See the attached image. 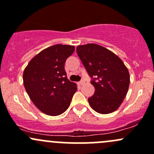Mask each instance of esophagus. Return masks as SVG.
<instances>
[{
    "label": "esophagus",
    "mask_w": 154,
    "mask_h": 154,
    "mask_svg": "<svg viewBox=\"0 0 154 154\" xmlns=\"http://www.w3.org/2000/svg\"><path fill=\"white\" fill-rule=\"evenodd\" d=\"M84 84V81H83V80L81 81V82H79V85H83Z\"/></svg>",
    "instance_id": "34e87169"
}]
</instances>
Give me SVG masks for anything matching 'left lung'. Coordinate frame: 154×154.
Segmentation results:
<instances>
[{
  "label": "left lung",
  "instance_id": "obj_1",
  "mask_svg": "<svg viewBox=\"0 0 154 154\" xmlns=\"http://www.w3.org/2000/svg\"><path fill=\"white\" fill-rule=\"evenodd\" d=\"M76 51L95 90L88 98L90 106L103 115L115 112L123 101L129 87L127 67L116 54L99 45H79Z\"/></svg>",
  "mask_w": 154,
  "mask_h": 154
}]
</instances>
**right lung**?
<instances>
[{
	"instance_id": "1",
	"label": "right lung",
	"mask_w": 154,
	"mask_h": 154,
	"mask_svg": "<svg viewBox=\"0 0 154 154\" xmlns=\"http://www.w3.org/2000/svg\"><path fill=\"white\" fill-rule=\"evenodd\" d=\"M75 51L73 45H54L33 58L25 68V89L41 112L57 116L70 106L77 85L67 79L66 59Z\"/></svg>"
}]
</instances>
